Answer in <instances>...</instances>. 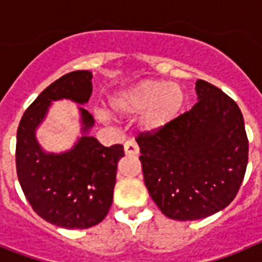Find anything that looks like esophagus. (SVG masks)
<instances>
[{
    "label": "esophagus",
    "mask_w": 262,
    "mask_h": 262,
    "mask_svg": "<svg viewBox=\"0 0 262 262\" xmlns=\"http://www.w3.org/2000/svg\"><path fill=\"white\" fill-rule=\"evenodd\" d=\"M123 149H125V154L129 156H137L140 154V148L135 140H127L126 143L123 144Z\"/></svg>",
    "instance_id": "obj_1"
}]
</instances>
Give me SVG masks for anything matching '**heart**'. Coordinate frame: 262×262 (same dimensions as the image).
<instances>
[{
    "instance_id": "heart-1",
    "label": "heart",
    "mask_w": 262,
    "mask_h": 262,
    "mask_svg": "<svg viewBox=\"0 0 262 262\" xmlns=\"http://www.w3.org/2000/svg\"><path fill=\"white\" fill-rule=\"evenodd\" d=\"M186 94L179 84L145 80L135 87L122 91L111 99L115 113L123 115L141 114V126L145 130H160L182 113Z\"/></svg>"
}]
</instances>
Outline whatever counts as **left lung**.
Returning <instances> with one entry per match:
<instances>
[{"label": "left lung", "mask_w": 262, "mask_h": 262, "mask_svg": "<svg viewBox=\"0 0 262 262\" xmlns=\"http://www.w3.org/2000/svg\"><path fill=\"white\" fill-rule=\"evenodd\" d=\"M199 102L174 122L136 137L144 182L174 220H197L226 208L244 181L249 140L244 115L227 94L197 80Z\"/></svg>", "instance_id": "left-lung-1"}]
</instances>
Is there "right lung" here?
I'll return each mask as SVG.
<instances>
[{
	"mask_svg": "<svg viewBox=\"0 0 262 262\" xmlns=\"http://www.w3.org/2000/svg\"><path fill=\"white\" fill-rule=\"evenodd\" d=\"M91 80L88 71L71 72L55 80L28 106L17 127L16 171L27 201L42 219L69 230L90 228L106 217L123 147H104L84 135L71 151L46 154L35 139V129L53 100L87 103L92 94ZM80 113L83 133H87L94 118L83 107Z\"/></svg>",
	"mask_w": 262,
	"mask_h": 262,
	"instance_id": "add662e5",
	"label": "right lung"
}]
</instances>
